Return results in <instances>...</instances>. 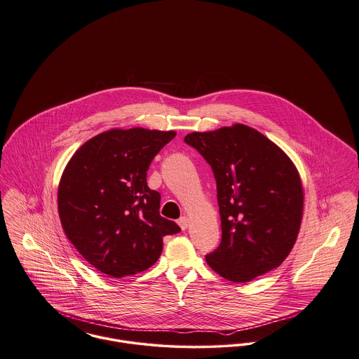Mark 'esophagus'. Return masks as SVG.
Listing matches in <instances>:
<instances>
[{
	"instance_id": "esophagus-1",
	"label": "esophagus",
	"mask_w": 359,
	"mask_h": 359,
	"mask_svg": "<svg viewBox=\"0 0 359 359\" xmlns=\"http://www.w3.org/2000/svg\"><path fill=\"white\" fill-rule=\"evenodd\" d=\"M178 224H180V227H181L182 230H187L188 226H189V219H188L187 216H181V217L178 219Z\"/></svg>"
}]
</instances>
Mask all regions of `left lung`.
<instances>
[{"mask_svg": "<svg viewBox=\"0 0 359 359\" xmlns=\"http://www.w3.org/2000/svg\"><path fill=\"white\" fill-rule=\"evenodd\" d=\"M184 140L216 180L222 241L205 256L208 265L237 283L279 266L297 241L304 211L302 184L291 159L242 123L193 132Z\"/></svg>", "mask_w": 359, "mask_h": 359, "instance_id": "1", "label": "left lung"}]
</instances>
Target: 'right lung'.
Here are the masks:
<instances>
[{
	"label": "right lung",
	"mask_w": 359,
	"mask_h": 359,
	"mask_svg": "<svg viewBox=\"0 0 359 359\" xmlns=\"http://www.w3.org/2000/svg\"><path fill=\"white\" fill-rule=\"evenodd\" d=\"M174 130L111 129L83 144L58 187L62 229L77 252L110 278L130 276L158 262L163 237L181 229L159 214L161 194L147 185L155 155Z\"/></svg>",
	"instance_id": "obj_1"
}]
</instances>
